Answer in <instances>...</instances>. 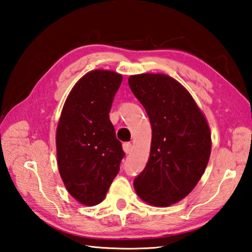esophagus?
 Returning a JSON list of instances; mask_svg holds the SVG:
<instances>
[{"label": "esophagus", "mask_w": 252, "mask_h": 252, "mask_svg": "<svg viewBox=\"0 0 252 252\" xmlns=\"http://www.w3.org/2000/svg\"><path fill=\"white\" fill-rule=\"evenodd\" d=\"M123 149H124V151H125L126 153H130L131 150H132V144L130 142L123 143Z\"/></svg>", "instance_id": "34e87169"}]
</instances>
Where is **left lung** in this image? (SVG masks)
Segmentation results:
<instances>
[{
  "instance_id": "obj_1",
  "label": "left lung",
  "mask_w": 252,
  "mask_h": 252,
  "mask_svg": "<svg viewBox=\"0 0 252 252\" xmlns=\"http://www.w3.org/2000/svg\"><path fill=\"white\" fill-rule=\"evenodd\" d=\"M128 83L152 127L149 161L135 178V189L153 206L176 204L191 193L208 164L209 126L191 94L172 77L145 73Z\"/></svg>"
}]
</instances>
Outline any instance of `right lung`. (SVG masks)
<instances>
[{
  "label": "right lung",
  "mask_w": 252,
  "mask_h": 252,
  "mask_svg": "<svg viewBox=\"0 0 252 252\" xmlns=\"http://www.w3.org/2000/svg\"><path fill=\"white\" fill-rule=\"evenodd\" d=\"M122 80L112 71L89 72L72 88L61 112L58 168L68 192L83 205L102 202L125 156L109 116Z\"/></svg>",
  "instance_id": "right-lung-1"
}]
</instances>
